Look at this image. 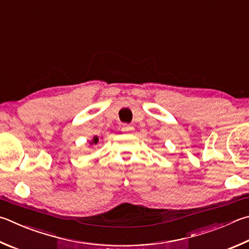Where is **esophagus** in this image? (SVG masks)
<instances>
[{
    "instance_id": "1",
    "label": "esophagus",
    "mask_w": 249,
    "mask_h": 249,
    "mask_svg": "<svg viewBox=\"0 0 249 249\" xmlns=\"http://www.w3.org/2000/svg\"><path fill=\"white\" fill-rule=\"evenodd\" d=\"M134 130V127L132 125H128V124H125L123 127H122V132H125V133H127V132H133Z\"/></svg>"
}]
</instances>
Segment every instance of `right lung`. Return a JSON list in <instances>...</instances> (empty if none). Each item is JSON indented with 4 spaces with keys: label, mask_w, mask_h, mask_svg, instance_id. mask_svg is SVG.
I'll return each instance as SVG.
<instances>
[{
    "label": "right lung",
    "mask_w": 249,
    "mask_h": 249,
    "mask_svg": "<svg viewBox=\"0 0 249 249\" xmlns=\"http://www.w3.org/2000/svg\"><path fill=\"white\" fill-rule=\"evenodd\" d=\"M98 140H99V138H98L97 136H94V137H93V139H92V142H91V144H92V143H94V144H97V142H98Z\"/></svg>",
    "instance_id": "right-lung-1"
}]
</instances>
